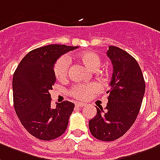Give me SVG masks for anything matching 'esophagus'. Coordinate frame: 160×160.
I'll use <instances>...</instances> for the list:
<instances>
[{"label":"esophagus","instance_id":"34e87169","mask_svg":"<svg viewBox=\"0 0 160 160\" xmlns=\"http://www.w3.org/2000/svg\"><path fill=\"white\" fill-rule=\"evenodd\" d=\"M85 105H86V104L83 103V102H76V103H75V106H76V107L82 108V107H84Z\"/></svg>","mask_w":160,"mask_h":160}]
</instances>
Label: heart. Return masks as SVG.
Instances as JSON below:
<instances>
[{"label":"heart","mask_w":160,"mask_h":160,"mask_svg":"<svg viewBox=\"0 0 160 160\" xmlns=\"http://www.w3.org/2000/svg\"><path fill=\"white\" fill-rule=\"evenodd\" d=\"M76 58L79 62H81L86 68L92 71L97 70L102 63L101 58L93 52H84L80 53L77 55ZM68 66H69V60L68 57H61L57 60L53 67V71L58 80L62 81L68 78ZM98 90H99V86L97 83L78 84L71 89L70 94L77 99L84 100L88 98L91 94L98 92Z\"/></svg>","instance_id":"1"}]
</instances>
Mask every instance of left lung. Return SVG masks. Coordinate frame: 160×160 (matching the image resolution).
<instances>
[{
	"mask_svg": "<svg viewBox=\"0 0 160 160\" xmlns=\"http://www.w3.org/2000/svg\"><path fill=\"white\" fill-rule=\"evenodd\" d=\"M108 57L113 65L107 107L97 108L89 129L98 140L111 142L122 137L133 125L145 93V81L137 60L125 51L109 46Z\"/></svg>",
	"mask_w": 160,
	"mask_h": 160,
	"instance_id": "obj_1",
	"label": "left lung"
}]
</instances>
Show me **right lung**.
<instances>
[{
    "instance_id": "add662e5",
    "label": "right lung",
    "mask_w": 160,
    "mask_h": 160,
    "mask_svg": "<svg viewBox=\"0 0 160 160\" xmlns=\"http://www.w3.org/2000/svg\"><path fill=\"white\" fill-rule=\"evenodd\" d=\"M78 47L48 45L29 52L12 78L13 105L21 124L29 134L43 141L56 139L68 127L74 104L68 101L51 107L50 90L56 82L53 67L58 59Z\"/></svg>"
}]
</instances>
